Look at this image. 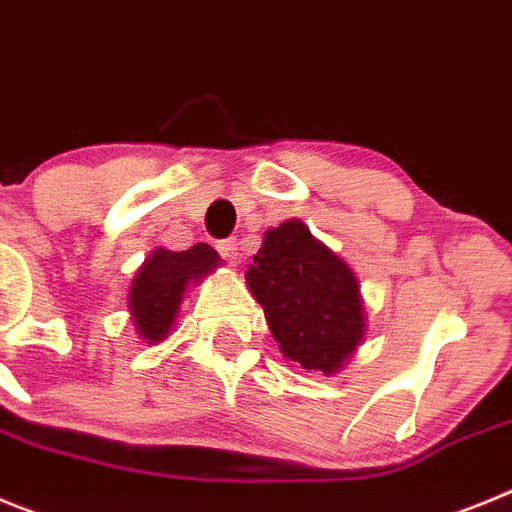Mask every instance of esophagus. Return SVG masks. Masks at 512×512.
Instances as JSON below:
<instances>
[{
	"label": "esophagus",
	"instance_id": "34e87169",
	"mask_svg": "<svg viewBox=\"0 0 512 512\" xmlns=\"http://www.w3.org/2000/svg\"><path fill=\"white\" fill-rule=\"evenodd\" d=\"M216 250H219V255L229 262H239V257H242V252H239V242L234 237L222 239V242L216 245Z\"/></svg>",
	"mask_w": 512,
	"mask_h": 512
}]
</instances>
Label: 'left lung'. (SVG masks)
Returning a JSON list of instances; mask_svg holds the SVG:
<instances>
[{
    "label": "left lung",
    "mask_w": 512,
    "mask_h": 512,
    "mask_svg": "<svg viewBox=\"0 0 512 512\" xmlns=\"http://www.w3.org/2000/svg\"><path fill=\"white\" fill-rule=\"evenodd\" d=\"M247 283L280 352L303 370L336 372L362 339L357 278L296 219L265 234Z\"/></svg>",
    "instance_id": "left-lung-1"
}]
</instances>
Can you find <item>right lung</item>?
I'll return each mask as SVG.
<instances>
[{
	"label": "right lung",
	"instance_id": "1",
	"mask_svg": "<svg viewBox=\"0 0 512 512\" xmlns=\"http://www.w3.org/2000/svg\"><path fill=\"white\" fill-rule=\"evenodd\" d=\"M219 255L209 245H193L191 250L170 252L158 247L140 267L130 288V308L135 326L147 342H160L178 316V306L191 280L201 278L216 267Z\"/></svg>",
	"mask_w": 512,
	"mask_h": 512
}]
</instances>
